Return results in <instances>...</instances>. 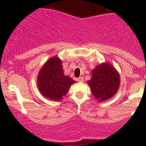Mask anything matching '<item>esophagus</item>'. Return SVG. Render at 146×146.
Segmentation results:
<instances>
[{
  "mask_svg": "<svg viewBox=\"0 0 146 146\" xmlns=\"http://www.w3.org/2000/svg\"><path fill=\"white\" fill-rule=\"evenodd\" d=\"M76 80H77V81H78V82H84V78H83V77H80V78H77Z\"/></svg>",
  "mask_w": 146,
  "mask_h": 146,
  "instance_id": "esophagus-1",
  "label": "esophagus"
}]
</instances>
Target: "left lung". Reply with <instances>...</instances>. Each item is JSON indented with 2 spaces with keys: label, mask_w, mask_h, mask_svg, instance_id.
<instances>
[{
  "label": "left lung",
  "mask_w": 146,
  "mask_h": 146,
  "mask_svg": "<svg viewBox=\"0 0 146 146\" xmlns=\"http://www.w3.org/2000/svg\"><path fill=\"white\" fill-rule=\"evenodd\" d=\"M88 84L95 98L99 102L105 101L117 93L120 84L119 74L109 63H102L93 70Z\"/></svg>",
  "instance_id": "obj_1"
}]
</instances>
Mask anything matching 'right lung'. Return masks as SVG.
<instances>
[{
  "label": "right lung",
  "mask_w": 146,
  "mask_h": 146,
  "mask_svg": "<svg viewBox=\"0 0 146 146\" xmlns=\"http://www.w3.org/2000/svg\"><path fill=\"white\" fill-rule=\"evenodd\" d=\"M38 87L45 98L59 101L75 81L64 74L62 60L53 57L44 64L38 75Z\"/></svg>",
  "instance_id": "1"
}]
</instances>
